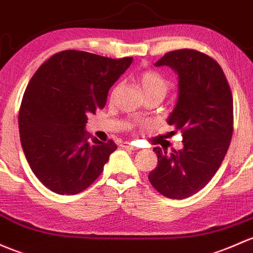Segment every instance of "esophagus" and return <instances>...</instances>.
<instances>
[{"label": "esophagus", "mask_w": 253, "mask_h": 253, "mask_svg": "<svg viewBox=\"0 0 253 253\" xmlns=\"http://www.w3.org/2000/svg\"><path fill=\"white\" fill-rule=\"evenodd\" d=\"M121 145H122V148L129 149V150H137V148H135L133 144H131V143H128V142H124Z\"/></svg>", "instance_id": "1"}]
</instances>
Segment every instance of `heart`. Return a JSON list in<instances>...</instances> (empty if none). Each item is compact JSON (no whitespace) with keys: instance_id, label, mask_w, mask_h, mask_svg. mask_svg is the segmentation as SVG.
<instances>
[{"instance_id":"1","label":"heart","mask_w":253,"mask_h":253,"mask_svg":"<svg viewBox=\"0 0 253 253\" xmlns=\"http://www.w3.org/2000/svg\"><path fill=\"white\" fill-rule=\"evenodd\" d=\"M138 81L145 95L159 94L164 98L169 89V80L155 70H145L140 73Z\"/></svg>"}]
</instances>
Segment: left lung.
Segmentation results:
<instances>
[{"label":"left lung","mask_w":253,"mask_h":253,"mask_svg":"<svg viewBox=\"0 0 253 253\" xmlns=\"http://www.w3.org/2000/svg\"><path fill=\"white\" fill-rule=\"evenodd\" d=\"M178 74V100L169 125L182 132V150L154 148L158 166L149 173L151 185L169 199H185L201 190L224 160L233 135V94L222 68L196 49L167 52L155 66Z\"/></svg>","instance_id":"obj_1"}]
</instances>
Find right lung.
I'll return each instance as SVG.
<instances>
[{
  "mask_svg": "<svg viewBox=\"0 0 253 253\" xmlns=\"http://www.w3.org/2000/svg\"><path fill=\"white\" fill-rule=\"evenodd\" d=\"M131 63V57L69 49L52 55L31 78L18 116L20 142L33 172L53 193L87 189L116 150L111 139L89 143L84 126L87 116L104 108L109 89Z\"/></svg>",
  "mask_w": 253,
  "mask_h": 253,
  "instance_id": "add662e5",
  "label": "right lung"
}]
</instances>
